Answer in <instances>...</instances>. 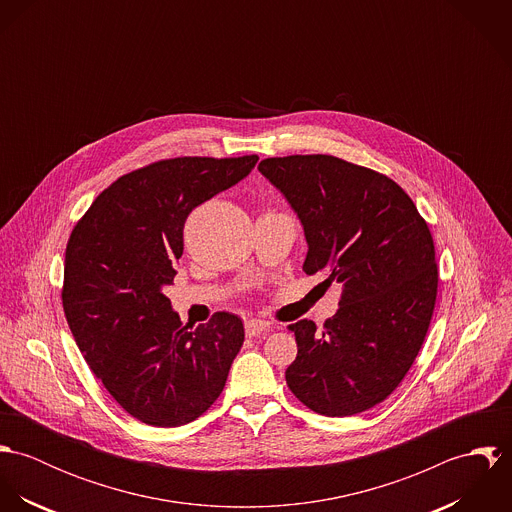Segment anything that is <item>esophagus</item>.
<instances>
[{
    "instance_id": "obj_1",
    "label": "esophagus",
    "mask_w": 512,
    "mask_h": 512,
    "mask_svg": "<svg viewBox=\"0 0 512 512\" xmlns=\"http://www.w3.org/2000/svg\"><path fill=\"white\" fill-rule=\"evenodd\" d=\"M244 331H246V337H258L260 333L270 331V323L262 319H248L244 323Z\"/></svg>"
}]
</instances>
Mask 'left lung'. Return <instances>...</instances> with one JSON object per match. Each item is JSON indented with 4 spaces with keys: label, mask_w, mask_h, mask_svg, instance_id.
I'll list each match as a JSON object with an SVG mask.
<instances>
[{
    "label": "left lung",
    "mask_w": 512,
    "mask_h": 512,
    "mask_svg": "<svg viewBox=\"0 0 512 512\" xmlns=\"http://www.w3.org/2000/svg\"><path fill=\"white\" fill-rule=\"evenodd\" d=\"M303 224V272L341 284L339 311L317 331L288 329L293 396L323 416H353L386 400L416 361L438 297L428 222L390 177L335 155L268 157L258 165Z\"/></svg>",
    "instance_id": "1"
}]
</instances>
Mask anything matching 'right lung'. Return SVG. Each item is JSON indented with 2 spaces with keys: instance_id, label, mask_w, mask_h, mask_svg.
Instances as JSON below:
<instances>
[{
  "instance_id": "add662e5",
  "label": "right lung",
  "mask_w": 512,
  "mask_h": 512,
  "mask_svg": "<svg viewBox=\"0 0 512 512\" xmlns=\"http://www.w3.org/2000/svg\"><path fill=\"white\" fill-rule=\"evenodd\" d=\"M256 161H153L104 189L71 232L61 297L74 341L112 398L147 426L175 428L205 414L244 343L242 321L226 311L183 325L163 288L177 274L189 213Z\"/></svg>"
}]
</instances>
